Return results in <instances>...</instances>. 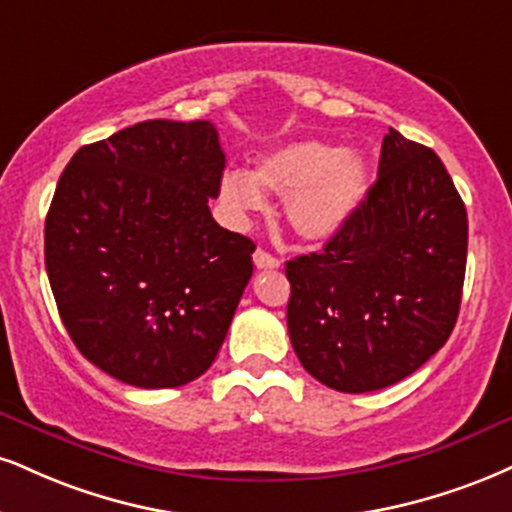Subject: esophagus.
Returning a JSON list of instances; mask_svg holds the SVG:
<instances>
[{
  "label": "esophagus",
  "instance_id": "34e87169",
  "mask_svg": "<svg viewBox=\"0 0 512 512\" xmlns=\"http://www.w3.org/2000/svg\"><path fill=\"white\" fill-rule=\"evenodd\" d=\"M252 262H255L257 269H279L281 267L279 257L269 255V252L262 250V248L255 250V255H252Z\"/></svg>",
  "mask_w": 512,
  "mask_h": 512
}]
</instances>
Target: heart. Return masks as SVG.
<instances>
[{
  "label": "heart",
  "instance_id": "obj_1",
  "mask_svg": "<svg viewBox=\"0 0 512 512\" xmlns=\"http://www.w3.org/2000/svg\"><path fill=\"white\" fill-rule=\"evenodd\" d=\"M367 188V162L353 150L305 140L262 157L255 171L231 169L219 195L233 217L262 212L264 193L286 197V219L305 240H329L348 224Z\"/></svg>",
  "mask_w": 512,
  "mask_h": 512
}]
</instances>
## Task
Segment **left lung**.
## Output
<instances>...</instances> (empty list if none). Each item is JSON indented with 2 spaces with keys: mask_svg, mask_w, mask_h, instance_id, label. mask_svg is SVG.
I'll list each match as a JSON object with an SVG mask.
<instances>
[{
  "mask_svg": "<svg viewBox=\"0 0 512 512\" xmlns=\"http://www.w3.org/2000/svg\"><path fill=\"white\" fill-rule=\"evenodd\" d=\"M467 212L434 150L389 128L377 183L322 252L286 262L288 336L329 389L379 391L451 336L463 298Z\"/></svg>",
  "mask_w": 512,
  "mask_h": 512,
  "instance_id": "8db88e82",
  "label": "left lung"
}]
</instances>
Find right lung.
<instances>
[{"label":"right lung","mask_w":512,"mask_h":512,"mask_svg":"<svg viewBox=\"0 0 512 512\" xmlns=\"http://www.w3.org/2000/svg\"><path fill=\"white\" fill-rule=\"evenodd\" d=\"M212 121H143L83 145L45 221V267L76 348L109 377L174 389L217 357L255 243L221 229Z\"/></svg>","instance_id":"obj_1"}]
</instances>
